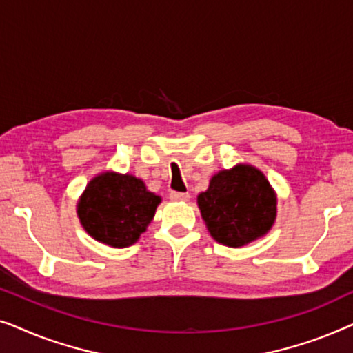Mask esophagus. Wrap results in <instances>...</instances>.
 Returning <instances> with one entry per match:
<instances>
[{
    "instance_id": "esophagus-1",
    "label": "esophagus",
    "mask_w": 353,
    "mask_h": 353,
    "mask_svg": "<svg viewBox=\"0 0 353 353\" xmlns=\"http://www.w3.org/2000/svg\"><path fill=\"white\" fill-rule=\"evenodd\" d=\"M170 199L172 201H188V199H190V194H188V192L172 191L170 192Z\"/></svg>"
}]
</instances>
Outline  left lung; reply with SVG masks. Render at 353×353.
<instances>
[{
	"instance_id": "8db88e82",
	"label": "left lung",
	"mask_w": 353,
	"mask_h": 353,
	"mask_svg": "<svg viewBox=\"0 0 353 353\" xmlns=\"http://www.w3.org/2000/svg\"><path fill=\"white\" fill-rule=\"evenodd\" d=\"M202 219L212 238L230 248H241L272 228L276 196L267 178L250 165H236L210 180L197 197Z\"/></svg>"
}]
</instances>
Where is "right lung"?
<instances>
[{"mask_svg":"<svg viewBox=\"0 0 353 353\" xmlns=\"http://www.w3.org/2000/svg\"><path fill=\"white\" fill-rule=\"evenodd\" d=\"M161 197L132 175L103 173L86 186L79 216L86 233L110 248H128L151 223Z\"/></svg>","mask_w":353,"mask_h":353,"instance_id":"obj_1","label":"right lung"}]
</instances>
